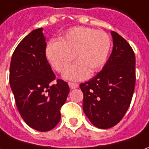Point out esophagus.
Returning a JSON list of instances; mask_svg holds the SVG:
<instances>
[{"mask_svg":"<svg viewBox=\"0 0 149 149\" xmlns=\"http://www.w3.org/2000/svg\"><path fill=\"white\" fill-rule=\"evenodd\" d=\"M68 86H69L70 89H76L78 87V84L73 82H68Z\"/></svg>","mask_w":149,"mask_h":149,"instance_id":"obj_1","label":"esophagus"}]
</instances>
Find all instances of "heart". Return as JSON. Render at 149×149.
I'll list each match as a JSON object with an SVG mask.
<instances>
[{"label": "heart", "mask_w": 149, "mask_h": 149, "mask_svg": "<svg viewBox=\"0 0 149 149\" xmlns=\"http://www.w3.org/2000/svg\"><path fill=\"white\" fill-rule=\"evenodd\" d=\"M111 48V38L106 32L85 27L68 30L59 41L52 40L45 48L51 66L63 72L76 58L77 61L64 73L72 81H81L97 72L104 66Z\"/></svg>", "instance_id": "heart-1"}]
</instances>
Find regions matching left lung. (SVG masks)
<instances>
[{
    "label": "left lung",
    "mask_w": 149,
    "mask_h": 149,
    "mask_svg": "<svg viewBox=\"0 0 149 149\" xmlns=\"http://www.w3.org/2000/svg\"><path fill=\"white\" fill-rule=\"evenodd\" d=\"M113 49L109 60L95 77L80 88L83 110L93 125L109 129L117 125L130 107L135 85V56L129 43L111 32Z\"/></svg>",
    "instance_id": "8db88e82"
}]
</instances>
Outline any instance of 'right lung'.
Listing matches in <instances>:
<instances>
[{
	"instance_id": "add662e5",
	"label": "right lung",
	"mask_w": 149,
	"mask_h": 149,
	"mask_svg": "<svg viewBox=\"0 0 149 149\" xmlns=\"http://www.w3.org/2000/svg\"><path fill=\"white\" fill-rule=\"evenodd\" d=\"M46 42L42 28L33 30L20 41L13 53L10 85L24 121L32 129L48 131L60 121L69 86L58 79L45 56Z\"/></svg>"
}]
</instances>
